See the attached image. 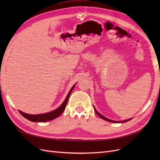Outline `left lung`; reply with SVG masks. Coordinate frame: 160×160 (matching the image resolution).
I'll list each match as a JSON object with an SVG mask.
<instances>
[{"mask_svg":"<svg viewBox=\"0 0 160 160\" xmlns=\"http://www.w3.org/2000/svg\"><path fill=\"white\" fill-rule=\"evenodd\" d=\"M94 108V107H93ZM94 109H95V113L98 114L99 117L101 118H102L103 119H105V120H106V121H108V122H113V123H122V122H128V121H129V120H131V119H128V120H125V121H123V122H116V121H112V120H110V119H108V118H105L104 116H103L102 115H101L100 113H99L98 111H96V109H95V108H94Z\"/></svg>","mask_w":160,"mask_h":160,"instance_id":"left-lung-1","label":"left lung"}]
</instances>
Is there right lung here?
<instances>
[{"instance_id": "1", "label": "right lung", "mask_w": 160, "mask_h": 160, "mask_svg": "<svg viewBox=\"0 0 160 160\" xmlns=\"http://www.w3.org/2000/svg\"><path fill=\"white\" fill-rule=\"evenodd\" d=\"M75 85L72 86V88L71 89L70 91L69 92L68 95H67V98L64 101V102L62 103V104L60 106L59 108H57V109L51 111V112L47 113H44V114H40V115H30V114H27L25 113H23L21 111H18L19 113H20L24 118H26L27 119L31 121V122H48V121H50L52 119H54L57 118L63 112L66 105L67 103V101L69 100V98L71 93V92L72 89H74Z\"/></svg>"}]
</instances>
